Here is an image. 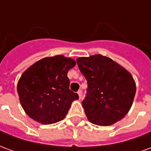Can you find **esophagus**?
I'll return each instance as SVG.
<instances>
[{
  "label": "esophagus",
  "instance_id": "obj_1",
  "mask_svg": "<svg viewBox=\"0 0 151 151\" xmlns=\"http://www.w3.org/2000/svg\"><path fill=\"white\" fill-rule=\"evenodd\" d=\"M78 96H79V99H82V91H81V90H79L78 91Z\"/></svg>",
  "mask_w": 151,
  "mask_h": 151
}]
</instances>
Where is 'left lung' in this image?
Wrapping results in <instances>:
<instances>
[{"label": "left lung", "mask_w": 151, "mask_h": 151, "mask_svg": "<svg viewBox=\"0 0 151 151\" xmlns=\"http://www.w3.org/2000/svg\"><path fill=\"white\" fill-rule=\"evenodd\" d=\"M77 64L87 81L82 107L89 121L108 126L123 119L136 93L131 73L111 58L99 54L79 57Z\"/></svg>", "instance_id": "8db88e82"}]
</instances>
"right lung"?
<instances>
[{
	"label": "right lung",
	"mask_w": 151,
	"mask_h": 151,
	"mask_svg": "<svg viewBox=\"0 0 151 151\" xmlns=\"http://www.w3.org/2000/svg\"><path fill=\"white\" fill-rule=\"evenodd\" d=\"M74 60L57 55L38 60L30 66L18 82L22 107L31 119L43 124L63 120L78 95L69 90L67 73Z\"/></svg>",
	"instance_id": "right-lung-1"
}]
</instances>
